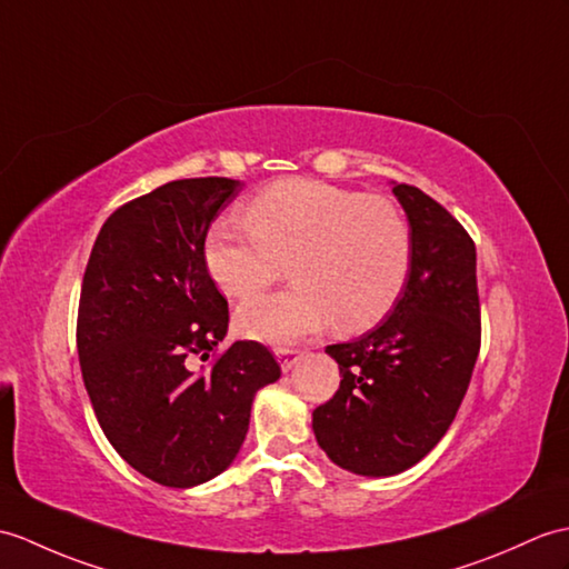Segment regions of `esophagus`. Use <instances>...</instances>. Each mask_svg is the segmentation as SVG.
I'll use <instances>...</instances> for the list:
<instances>
[{
	"label": "esophagus",
	"mask_w": 569,
	"mask_h": 569,
	"mask_svg": "<svg viewBox=\"0 0 569 569\" xmlns=\"http://www.w3.org/2000/svg\"><path fill=\"white\" fill-rule=\"evenodd\" d=\"M276 356H279L281 371L286 373V371H290V368H293V366H296V361L300 359V351H298V349H288V347H283V349L276 351Z\"/></svg>",
	"instance_id": "34e87169"
}]
</instances>
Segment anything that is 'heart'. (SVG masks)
<instances>
[{
  "label": "heart",
  "mask_w": 569,
  "mask_h": 569,
  "mask_svg": "<svg viewBox=\"0 0 569 569\" xmlns=\"http://www.w3.org/2000/svg\"><path fill=\"white\" fill-rule=\"evenodd\" d=\"M244 218L208 230L210 279L234 300L259 296L286 269L296 281L237 310L234 325L249 339L281 347L329 322L363 332L392 310L412 271V224L386 196L283 179L259 191Z\"/></svg>",
  "instance_id": "1"
}]
</instances>
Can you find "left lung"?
<instances>
[{"label":"left lung","instance_id":"8db88e82","mask_svg":"<svg viewBox=\"0 0 569 569\" xmlns=\"http://www.w3.org/2000/svg\"><path fill=\"white\" fill-rule=\"evenodd\" d=\"M392 193L412 224V271L376 329L327 347L341 382L312 412L332 463L368 478L412 468L441 441L480 353L475 242L425 191L395 183Z\"/></svg>","mask_w":569,"mask_h":569}]
</instances>
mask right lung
<instances>
[{
  "label": "right lung",
  "mask_w": 569,
  "mask_h": 569,
  "mask_svg": "<svg viewBox=\"0 0 569 569\" xmlns=\"http://www.w3.org/2000/svg\"><path fill=\"white\" fill-rule=\"evenodd\" d=\"M240 189L203 177L133 198L103 222L84 271L77 351L91 407L118 456L164 487L183 490L228 468L257 390L281 378L259 341L216 353L230 315L203 249ZM193 358L211 363L193 372Z\"/></svg>",
  "instance_id": "obj_1"
}]
</instances>
